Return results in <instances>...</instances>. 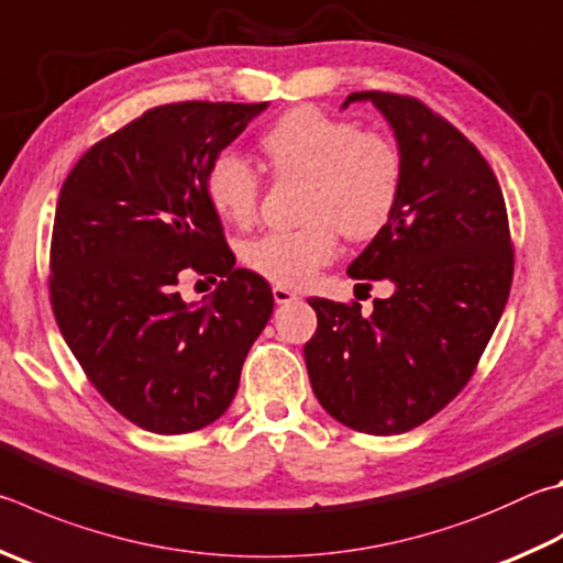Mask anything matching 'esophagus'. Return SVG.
Masks as SVG:
<instances>
[{
    "label": "esophagus",
    "mask_w": 563,
    "mask_h": 563,
    "mask_svg": "<svg viewBox=\"0 0 563 563\" xmlns=\"http://www.w3.org/2000/svg\"><path fill=\"white\" fill-rule=\"evenodd\" d=\"M273 300L278 305H288L292 300H298V292H292L290 288H283V285H275L273 288Z\"/></svg>",
    "instance_id": "obj_1"
}]
</instances>
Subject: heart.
<instances>
[{"label": "heart", "instance_id": "obj_1", "mask_svg": "<svg viewBox=\"0 0 563 563\" xmlns=\"http://www.w3.org/2000/svg\"><path fill=\"white\" fill-rule=\"evenodd\" d=\"M261 147L275 177L308 181V223L265 233L241 251L243 263L265 280L298 288L334 258L336 231L350 241H369L391 221L401 199L404 157L388 137L317 108H295L273 122ZM207 194L223 221L249 227L258 211L261 179L246 157L223 150L209 165Z\"/></svg>", "mask_w": 563, "mask_h": 563}]
</instances>
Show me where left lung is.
<instances>
[{
	"label": "left lung",
	"instance_id": "obj_1",
	"mask_svg": "<svg viewBox=\"0 0 563 563\" xmlns=\"http://www.w3.org/2000/svg\"><path fill=\"white\" fill-rule=\"evenodd\" d=\"M394 130L404 157L391 221L346 273L388 280L391 298H310L317 332L305 344L317 401L360 433L396 435L460 394L509 298L515 251L495 172L451 122L411 96L362 90Z\"/></svg>",
	"mask_w": 563,
	"mask_h": 563
}]
</instances>
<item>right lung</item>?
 <instances>
[{
    "mask_svg": "<svg viewBox=\"0 0 563 563\" xmlns=\"http://www.w3.org/2000/svg\"><path fill=\"white\" fill-rule=\"evenodd\" d=\"M265 108H152L96 142L60 187L51 308L90 384L145 431L191 433L223 416L273 314L271 285L236 268L207 194L211 159ZM189 269L224 278L209 303L180 300Z\"/></svg>",
    "mask_w": 563,
    "mask_h": 563,
    "instance_id": "obj_1",
    "label": "right lung"
}]
</instances>
